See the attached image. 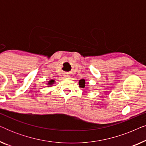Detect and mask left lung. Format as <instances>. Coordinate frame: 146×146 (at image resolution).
Instances as JSON below:
<instances>
[{
    "label": "left lung",
    "mask_w": 146,
    "mask_h": 146,
    "mask_svg": "<svg viewBox=\"0 0 146 146\" xmlns=\"http://www.w3.org/2000/svg\"><path fill=\"white\" fill-rule=\"evenodd\" d=\"M79 85L80 87L84 88L85 87V80L84 79H82L79 81Z\"/></svg>",
    "instance_id": "1"
}]
</instances>
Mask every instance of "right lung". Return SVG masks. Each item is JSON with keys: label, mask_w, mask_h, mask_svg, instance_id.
Segmentation results:
<instances>
[{"label": "right lung", "mask_w": 146, "mask_h": 146, "mask_svg": "<svg viewBox=\"0 0 146 146\" xmlns=\"http://www.w3.org/2000/svg\"><path fill=\"white\" fill-rule=\"evenodd\" d=\"M54 82V80H50V81L49 82V83H48V84H52Z\"/></svg>", "instance_id": "obj_1"}]
</instances>
